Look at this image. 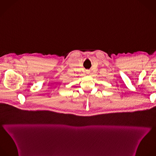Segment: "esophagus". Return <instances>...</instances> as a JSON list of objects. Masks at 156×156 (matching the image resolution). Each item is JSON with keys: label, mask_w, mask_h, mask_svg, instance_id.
Returning <instances> with one entry per match:
<instances>
[{"label": "esophagus", "mask_w": 156, "mask_h": 156, "mask_svg": "<svg viewBox=\"0 0 156 156\" xmlns=\"http://www.w3.org/2000/svg\"><path fill=\"white\" fill-rule=\"evenodd\" d=\"M90 73V71L89 70H86V73L87 74H89Z\"/></svg>", "instance_id": "obj_1"}]
</instances>
